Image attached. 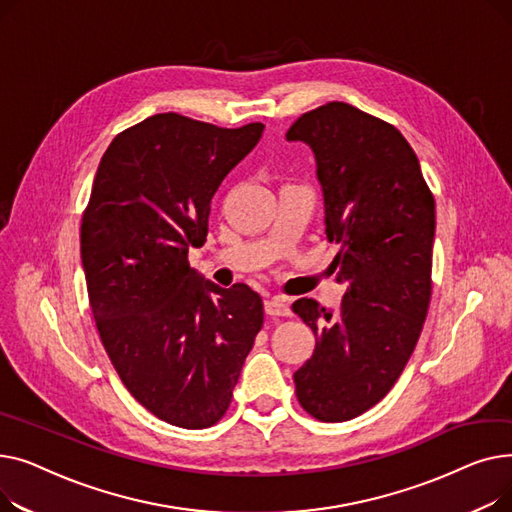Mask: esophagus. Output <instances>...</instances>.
<instances>
[{"mask_svg":"<svg viewBox=\"0 0 512 512\" xmlns=\"http://www.w3.org/2000/svg\"><path fill=\"white\" fill-rule=\"evenodd\" d=\"M265 313L270 315V317H288L292 311H290V307H288L286 301L274 297V299H270V301H265Z\"/></svg>","mask_w":512,"mask_h":512,"instance_id":"34e87169","label":"esophagus"}]
</instances>
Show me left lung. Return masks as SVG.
Returning a JSON list of instances; mask_svg holds the SVG:
<instances>
[{"mask_svg":"<svg viewBox=\"0 0 512 512\" xmlns=\"http://www.w3.org/2000/svg\"><path fill=\"white\" fill-rule=\"evenodd\" d=\"M317 161L326 234L340 245V309L292 303L315 334L311 359L294 373L301 407L315 419H355L392 390L411 359L432 297L434 195L407 139L388 122L330 101L288 132Z\"/></svg>","mask_w":512,"mask_h":512,"instance_id":"1","label":"left lung"}]
</instances>
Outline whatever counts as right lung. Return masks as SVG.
<instances>
[{
  "instance_id": "add662e5",
  "label": "right lung",
  "mask_w": 512,
  "mask_h": 512,
  "mask_svg": "<svg viewBox=\"0 0 512 512\" xmlns=\"http://www.w3.org/2000/svg\"><path fill=\"white\" fill-rule=\"evenodd\" d=\"M263 134L168 112L120 132L103 153L80 226L89 305L126 390L176 427L218 423L263 326L247 284L220 288L188 265L211 197Z\"/></svg>"
}]
</instances>
